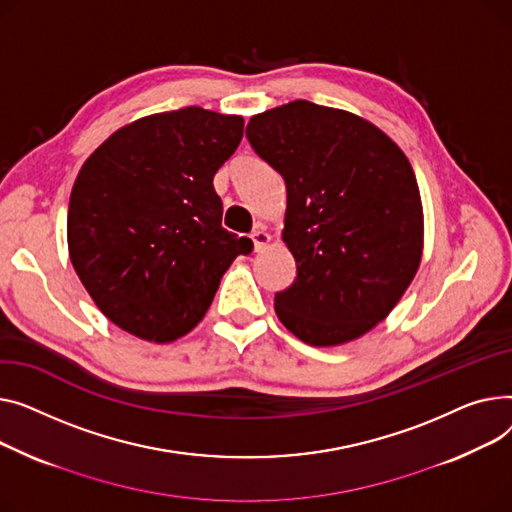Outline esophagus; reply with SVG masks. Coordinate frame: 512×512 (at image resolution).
<instances>
[{"label": "esophagus", "instance_id": "34e87169", "mask_svg": "<svg viewBox=\"0 0 512 512\" xmlns=\"http://www.w3.org/2000/svg\"><path fill=\"white\" fill-rule=\"evenodd\" d=\"M252 242H254V250L260 252L266 248V244L270 242V235L266 233V229L262 225H256L252 231Z\"/></svg>", "mask_w": 512, "mask_h": 512}]
</instances>
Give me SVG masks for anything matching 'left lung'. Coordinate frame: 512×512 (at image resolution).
<instances>
[{
	"label": "left lung",
	"instance_id": "1",
	"mask_svg": "<svg viewBox=\"0 0 512 512\" xmlns=\"http://www.w3.org/2000/svg\"><path fill=\"white\" fill-rule=\"evenodd\" d=\"M246 136L287 188L297 277L275 293L279 320L316 347L362 337L422 260V200L403 150L366 119L310 101L254 115Z\"/></svg>",
	"mask_w": 512,
	"mask_h": 512
}]
</instances>
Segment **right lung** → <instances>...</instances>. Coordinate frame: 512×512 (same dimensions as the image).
Listing matches in <instances>:
<instances>
[{
    "instance_id": "obj_1",
    "label": "right lung",
    "mask_w": 512,
    "mask_h": 512,
    "mask_svg": "<svg viewBox=\"0 0 512 512\" xmlns=\"http://www.w3.org/2000/svg\"><path fill=\"white\" fill-rule=\"evenodd\" d=\"M244 119L200 107L117 130L82 165L70 196L68 248L99 310L126 333L169 343L202 320L250 237L221 227L213 177Z\"/></svg>"
}]
</instances>
